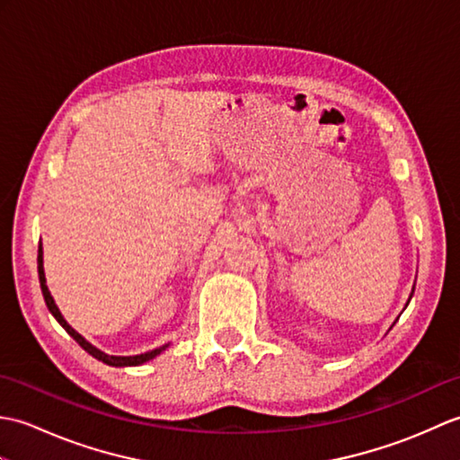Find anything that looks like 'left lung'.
<instances>
[{"mask_svg":"<svg viewBox=\"0 0 460 460\" xmlns=\"http://www.w3.org/2000/svg\"><path fill=\"white\" fill-rule=\"evenodd\" d=\"M413 290H415V287H413ZM413 290H411V296H413ZM411 296H409V300H411ZM409 300H407V305H409ZM407 305H405V306H407Z\"/></svg>","mask_w":460,"mask_h":460,"instance_id":"8db88e82","label":"left lung"}]
</instances>
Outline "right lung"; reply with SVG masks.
I'll use <instances>...</instances> for the list:
<instances>
[{"mask_svg": "<svg viewBox=\"0 0 460 460\" xmlns=\"http://www.w3.org/2000/svg\"><path fill=\"white\" fill-rule=\"evenodd\" d=\"M37 270H39V282H41V292H43V298H45V305H47L49 312H51V314L55 316V320L58 322V324H61V326L66 330V334L71 336L73 340H76V344H79L84 351H89V354H91L93 358H96L99 361H102V364H106V366H112V367L142 366V364H146V361H150V359H154L155 356H160L162 351L170 346V344H164V346L155 348V349L144 351V354H138V356H111V354H104L102 349H99L96 346H93L91 341H86V340L79 334V332H76L75 328H71V324H68V322L63 318L61 310L57 308L55 300H53V296H51V292H49V288H47V279H45V269H43V245H41V243H39Z\"/></svg>", "mask_w": 460, "mask_h": 460, "instance_id": "add662e5", "label": "right lung"}]
</instances>
